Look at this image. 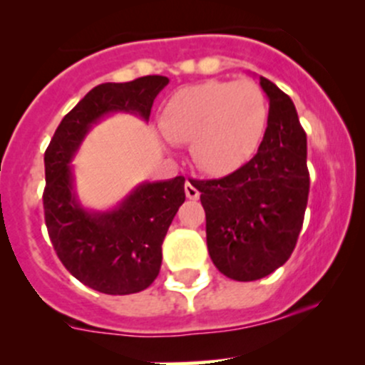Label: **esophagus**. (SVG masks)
<instances>
[{
	"label": "esophagus",
	"mask_w": 365,
	"mask_h": 365,
	"mask_svg": "<svg viewBox=\"0 0 365 365\" xmlns=\"http://www.w3.org/2000/svg\"><path fill=\"white\" fill-rule=\"evenodd\" d=\"M184 191H186V196L190 200H198L200 198V191H198V187H196L193 179H187L186 184H184Z\"/></svg>",
	"instance_id": "esophagus-1"
}]
</instances>
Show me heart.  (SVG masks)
Masks as SVG:
<instances>
[{
	"label": "heart",
	"mask_w": 365,
	"mask_h": 365,
	"mask_svg": "<svg viewBox=\"0 0 365 365\" xmlns=\"http://www.w3.org/2000/svg\"><path fill=\"white\" fill-rule=\"evenodd\" d=\"M269 122L267 98L253 81H205L175 91L158 125L169 141L191 143L200 169L214 175L236 170L255 153Z\"/></svg>",
	"instance_id": "heart-1"
}]
</instances>
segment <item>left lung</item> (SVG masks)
<instances>
[{"mask_svg":"<svg viewBox=\"0 0 365 365\" xmlns=\"http://www.w3.org/2000/svg\"><path fill=\"white\" fill-rule=\"evenodd\" d=\"M269 122L259 151L220 179L195 181L214 265L235 281H257L292 257L309 200L307 134L292 98L260 77Z\"/></svg>","mask_w":365,"mask_h":365,"instance_id":"left-lung-1","label":"left lung"}]
</instances>
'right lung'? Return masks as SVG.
I'll return each instance as SVG.
<instances>
[{
    "label": "right lung",
    "instance_id": "1",
    "mask_svg": "<svg viewBox=\"0 0 365 365\" xmlns=\"http://www.w3.org/2000/svg\"><path fill=\"white\" fill-rule=\"evenodd\" d=\"M169 84L163 76L96 86L56 128L44 153V220L56 255L83 284L106 294L146 289L162 265V243L186 200L184 178L141 182L112 210H88L73 190L72 158L86 134L108 113L148 120L155 98Z\"/></svg>",
    "mask_w": 365,
    "mask_h": 365
}]
</instances>
